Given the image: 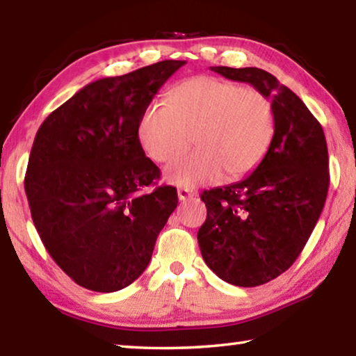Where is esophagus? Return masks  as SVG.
Here are the masks:
<instances>
[{"label": "esophagus", "instance_id": "1", "mask_svg": "<svg viewBox=\"0 0 356 356\" xmlns=\"http://www.w3.org/2000/svg\"><path fill=\"white\" fill-rule=\"evenodd\" d=\"M177 196H179L180 201H188V200H191L193 196H195V191L190 190V188H179Z\"/></svg>", "mask_w": 356, "mask_h": 356}]
</instances>
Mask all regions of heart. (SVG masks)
Masks as SVG:
<instances>
[{"mask_svg": "<svg viewBox=\"0 0 356 356\" xmlns=\"http://www.w3.org/2000/svg\"><path fill=\"white\" fill-rule=\"evenodd\" d=\"M275 131L273 110L252 86L215 76H195L170 92V105L152 104L140 120V140L160 163H171L193 144L197 150L166 170L171 184L216 182L222 172L237 179L267 154Z\"/></svg>", "mask_w": 356, "mask_h": 356, "instance_id": "1", "label": "heart"}]
</instances>
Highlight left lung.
<instances>
[{"label": "left lung", "mask_w": 356, "mask_h": 356, "mask_svg": "<svg viewBox=\"0 0 356 356\" xmlns=\"http://www.w3.org/2000/svg\"><path fill=\"white\" fill-rule=\"evenodd\" d=\"M212 70L250 83L272 102L275 134L267 154L248 177L202 193L207 218L197 231L215 275L254 287L284 273L314 231L330 185L327 140L298 95L272 74L225 65Z\"/></svg>", "instance_id": "left-lung-1"}]
</instances>
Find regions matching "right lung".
I'll return each instance as SVG.
<instances>
[{"label":"right lung","instance_id":"add662e5","mask_svg":"<svg viewBox=\"0 0 356 356\" xmlns=\"http://www.w3.org/2000/svg\"><path fill=\"white\" fill-rule=\"evenodd\" d=\"M185 61H160L100 78L56 108L35 134L25 174L34 226L48 254L78 286L116 292L152 257L177 207V190L138 136L143 113Z\"/></svg>","mask_w":356,"mask_h":356}]
</instances>
